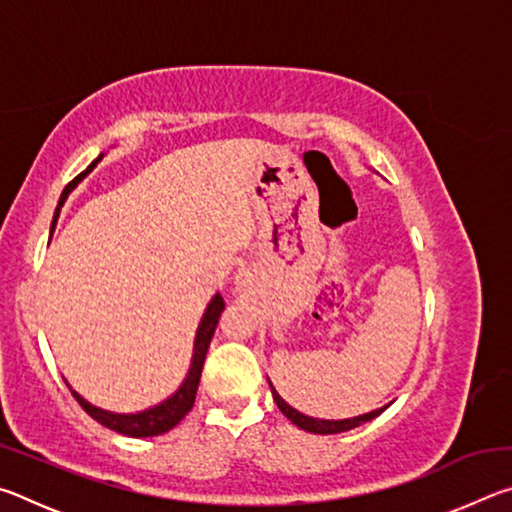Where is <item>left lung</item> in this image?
Masks as SVG:
<instances>
[{"label":"left lung","instance_id":"obj_1","mask_svg":"<svg viewBox=\"0 0 512 512\" xmlns=\"http://www.w3.org/2000/svg\"><path fill=\"white\" fill-rule=\"evenodd\" d=\"M268 384H271V381H268ZM271 393H273V400H275V404H277V409H280L284 415H287V418H289L293 424H296V427L305 429V431H309V433H341V431H350V429H354V427H359V424H363V422L377 418V415L384 413L386 406H388V404H386V406H381V409H377V411L363 413V415H357V418H348V420H318V418H309V415L300 413V411L293 409V406H289L287 402L282 400L280 393L275 391L273 384H271Z\"/></svg>","mask_w":512,"mask_h":512}]
</instances>
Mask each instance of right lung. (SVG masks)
<instances>
[{"label":"right lung","instance_id":"add662e5","mask_svg":"<svg viewBox=\"0 0 512 512\" xmlns=\"http://www.w3.org/2000/svg\"><path fill=\"white\" fill-rule=\"evenodd\" d=\"M103 158L99 155L97 160H94L88 169L81 171L79 176H76L72 183L65 187V192L60 194V201L56 207V216L60 212V207H63L65 198L69 196V192L81 183V180L88 176V173L97 167V162ZM56 216H54V225H56ZM51 225V228H54ZM225 309V302L221 298V293H216L212 298L210 305H207L205 314L201 318V325H198V332H196V341H194V357H192V366H189V372L183 384L176 393L171 397H167L162 404L158 406H151V409L140 411V413H112V411H103L99 406H92L88 400H83V397L72 391V395L76 397V402L83 406V411L92 415L94 420L103 427H108L117 433H124V436H131V438H149V436H160V433L169 431L176 427V424L185 418L189 413V409L194 406L196 400V391H198V381H201V372H203V363H205V354L207 348H210V341L214 336V329L216 323H219L221 318V311Z\"/></svg>","mask_w":512,"mask_h":512}]
</instances>
